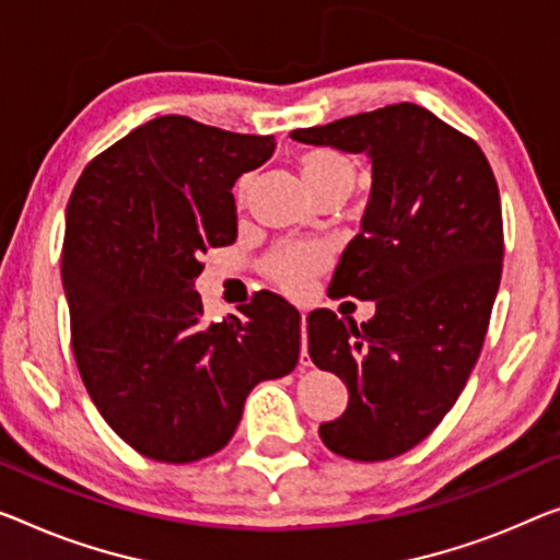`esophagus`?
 <instances>
[{
    "mask_svg": "<svg viewBox=\"0 0 560 560\" xmlns=\"http://www.w3.org/2000/svg\"><path fill=\"white\" fill-rule=\"evenodd\" d=\"M299 364L308 366L312 360H308V349H306V312H302V357H299Z\"/></svg>",
    "mask_w": 560,
    "mask_h": 560,
    "instance_id": "obj_1",
    "label": "esophagus"
}]
</instances>
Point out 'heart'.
Instances as JSON below:
<instances>
[{"label":"heart","instance_id":"heart-1","mask_svg":"<svg viewBox=\"0 0 560 560\" xmlns=\"http://www.w3.org/2000/svg\"><path fill=\"white\" fill-rule=\"evenodd\" d=\"M299 171L312 196H322L327 190H339L349 198L357 188V168L341 150L334 148H308L299 155ZM246 190V180L238 186ZM322 258L312 248H279L266 258V273L283 289H302L308 277L319 269Z\"/></svg>","mask_w":560,"mask_h":560}]
</instances>
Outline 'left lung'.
<instances>
[{
	"mask_svg": "<svg viewBox=\"0 0 560 560\" xmlns=\"http://www.w3.org/2000/svg\"><path fill=\"white\" fill-rule=\"evenodd\" d=\"M291 138L366 153L372 196L331 289L374 302L362 327L308 314V354L349 387L319 435L331 453L380 463L412 450L465 389L503 271L493 168L470 136L412 103L349 115Z\"/></svg>",
	"mask_w": 560,
	"mask_h": 560,
	"instance_id": "1",
	"label": "left lung"
}]
</instances>
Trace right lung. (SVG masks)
<instances>
[{"mask_svg":"<svg viewBox=\"0 0 560 560\" xmlns=\"http://www.w3.org/2000/svg\"><path fill=\"white\" fill-rule=\"evenodd\" d=\"M273 145L163 115L95 155L67 203L74 362L105 422L150 460L219 453L248 392L299 362L302 316L281 296L258 291L241 316L208 324L194 289L200 256L236 241L233 183Z\"/></svg>","mask_w":560,"mask_h":560,"instance_id":"obj_1","label":"right lung"}]
</instances>
